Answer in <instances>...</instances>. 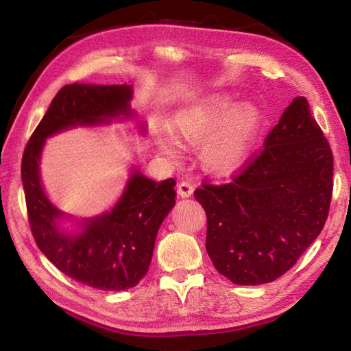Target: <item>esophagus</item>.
Wrapping results in <instances>:
<instances>
[{"label":"esophagus","instance_id":"obj_1","mask_svg":"<svg viewBox=\"0 0 351 351\" xmlns=\"http://www.w3.org/2000/svg\"><path fill=\"white\" fill-rule=\"evenodd\" d=\"M193 191H195V187H193L191 182L182 181L178 184V195L181 197H190L193 195Z\"/></svg>","mask_w":351,"mask_h":351}]
</instances>
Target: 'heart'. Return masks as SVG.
I'll use <instances>...</instances> for the list:
<instances>
[{
	"instance_id": "heart-1",
	"label": "heart",
	"mask_w": 351,
	"mask_h": 351,
	"mask_svg": "<svg viewBox=\"0 0 351 351\" xmlns=\"http://www.w3.org/2000/svg\"><path fill=\"white\" fill-rule=\"evenodd\" d=\"M261 128L259 111L228 95H214L202 104L180 113L173 123V136L184 145H202L200 156L215 173H230L247 158ZM164 134L156 138L160 151L170 161H180L182 149Z\"/></svg>"
}]
</instances>
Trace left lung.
Segmentation results:
<instances>
[{
	"instance_id": "8db88e82",
	"label": "left lung",
	"mask_w": 351,
	"mask_h": 351,
	"mask_svg": "<svg viewBox=\"0 0 351 351\" xmlns=\"http://www.w3.org/2000/svg\"><path fill=\"white\" fill-rule=\"evenodd\" d=\"M333 155L308 99L299 96L252 154L221 184L195 197L206 214V252L237 285L285 274L322 232L333 190Z\"/></svg>"
}]
</instances>
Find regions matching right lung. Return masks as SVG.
<instances>
[{
	"instance_id": "obj_1",
	"label": "right lung",
	"mask_w": 351,
	"mask_h": 351,
	"mask_svg": "<svg viewBox=\"0 0 351 351\" xmlns=\"http://www.w3.org/2000/svg\"><path fill=\"white\" fill-rule=\"evenodd\" d=\"M131 87L73 83L62 87L22 155L29 229L37 247L73 280L102 291L136 287L151 265L156 232L175 206V180L155 182L134 173L117 205L107 214L84 220L80 235H64L56 226L62 213L45 196L39 160L45 138L75 125L108 122L130 114Z\"/></svg>"
}]
</instances>
